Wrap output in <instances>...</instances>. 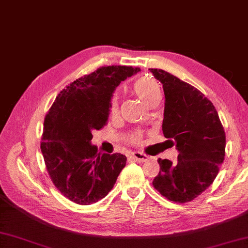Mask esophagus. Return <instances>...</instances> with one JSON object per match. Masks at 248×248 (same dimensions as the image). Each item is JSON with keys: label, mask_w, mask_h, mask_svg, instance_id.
Listing matches in <instances>:
<instances>
[{"label": "esophagus", "mask_w": 248, "mask_h": 248, "mask_svg": "<svg viewBox=\"0 0 248 248\" xmlns=\"http://www.w3.org/2000/svg\"><path fill=\"white\" fill-rule=\"evenodd\" d=\"M131 157H132L134 161L139 162V163H143V162H145V161H147V160L149 159L148 155L140 154V152H136V151L131 154Z\"/></svg>", "instance_id": "obj_1"}]
</instances>
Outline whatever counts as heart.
Wrapping results in <instances>:
<instances>
[{
	"mask_svg": "<svg viewBox=\"0 0 248 248\" xmlns=\"http://www.w3.org/2000/svg\"><path fill=\"white\" fill-rule=\"evenodd\" d=\"M132 91L141 101L149 107L151 104L159 102L162 98V91L159 82L150 76L140 77L138 80H135L132 85ZM110 110L112 113H116L118 110V101L115 97H113L110 101ZM139 134H135L131 138L133 141L139 140Z\"/></svg>",
	"mask_w": 248,
	"mask_h": 248,
	"instance_id": "1",
	"label": "heart"
}]
</instances>
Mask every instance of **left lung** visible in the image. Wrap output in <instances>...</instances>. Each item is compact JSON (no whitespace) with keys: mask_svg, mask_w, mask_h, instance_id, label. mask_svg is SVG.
Instances as JSON below:
<instances>
[{"mask_svg":"<svg viewBox=\"0 0 248 248\" xmlns=\"http://www.w3.org/2000/svg\"><path fill=\"white\" fill-rule=\"evenodd\" d=\"M165 94L162 130L178 160L159 159L152 184L175 202H187L211 186L225 157L226 135L212 102L197 88L162 69H149Z\"/></svg>","mask_w":248,"mask_h":248,"instance_id":"8db88e82","label":"left lung"}]
</instances>
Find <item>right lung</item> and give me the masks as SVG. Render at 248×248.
Returning a JSON list of instances; mask_svg holds the SVG:
<instances>
[{"instance_id": "obj_1", "label": "right lung", "mask_w": 248, "mask_h": 248, "mask_svg": "<svg viewBox=\"0 0 248 248\" xmlns=\"http://www.w3.org/2000/svg\"><path fill=\"white\" fill-rule=\"evenodd\" d=\"M139 71L98 68L62 89L46 114L40 149L52 182L71 202L91 204L104 198L125 166V155L101 154L92 145L93 132L107 124L116 87Z\"/></svg>"}]
</instances>
